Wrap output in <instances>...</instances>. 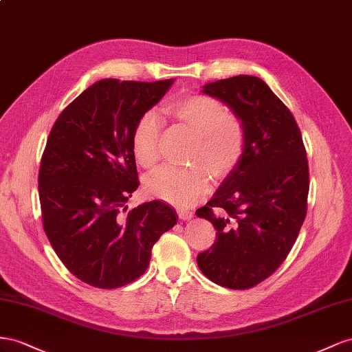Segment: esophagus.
Segmentation results:
<instances>
[{
  "instance_id": "obj_1",
  "label": "esophagus",
  "mask_w": 352,
  "mask_h": 352,
  "mask_svg": "<svg viewBox=\"0 0 352 352\" xmlns=\"http://www.w3.org/2000/svg\"><path fill=\"white\" fill-rule=\"evenodd\" d=\"M177 214H178V218L183 219V221L193 218V212L190 209H177Z\"/></svg>"
}]
</instances>
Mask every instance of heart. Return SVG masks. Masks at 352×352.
I'll list each match as a JSON object with an SVG mask.
<instances>
[{
    "instance_id": "b5f03b06",
    "label": "heart",
    "mask_w": 352,
    "mask_h": 352,
    "mask_svg": "<svg viewBox=\"0 0 352 352\" xmlns=\"http://www.w3.org/2000/svg\"><path fill=\"white\" fill-rule=\"evenodd\" d=\"M179 122L197 134L192 160L204 164L214 178H224L239 164L245 148V128L228 115L227 107L206 96H187L169 106ZM162 120L155 112H146L137 120L133 133V150L137 162L150 168L159 157V137ZM208 170L193 165L178 168L164 165L146 179L150 196L177 206H192L209 192Z\"/></svg>"
}]
</instances>
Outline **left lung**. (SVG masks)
I'll return each mask as SVG.
<instances>
[{
  "mask_svg": "<svg viewBox=\"0 0 352 352\" xmlns=\"http://www.w3.org/2000/svg\"><path fill=\"white\" fill-rule=\"evenodd\" d=\"M245 128V148L212 199L196 210L217 230L197 255L200 271L228 289H249L282 265L307 214L309 173L296 120L256 76L237 75L204 85Z\"/></svg>",
  "mask_w": 352,
  "mask_h": 352,
  "instance_id": "8db88e82",
  "label": "left lung"
}]
</instances>
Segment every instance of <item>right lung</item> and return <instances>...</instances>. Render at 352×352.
Listing matches in <instances>:
<instances>
[{"instance_id": "1", "label": "right lung", "mask_w": 352, "mask_h": 352, "mask_svg": "<svg viewBox=\"0 0 352 352\" xmlns=\"http://www.w3.org/2000/svg\"><path fill=\"white\" fill-rule=\"evenodd\" d=\"M102 79L50 131L38 175L43 226L65 267L84 283L116 289L148 267L152 248L178 217L160 200L128 210L138 187L137 120L174 84Z\"/></svg>"}]
</instances>
